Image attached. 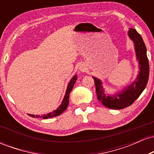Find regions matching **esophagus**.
I'll return each instance as SVG.
<instances>
[{"label": "esophagus", "instance_id": "obj_1", "mask_svg": "<svg viewBox=\"0 0 154 154\" xmlns=\"http://www.w3.org/2000/svg\"><path fill=\"white\" fill-rule=\"evenodd\" d=\"M79 70H81V71H84L85 67L84 66H79Z\"/></svg>", "mask_w": 154, "mask_h": 154}]
</instances>
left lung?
Wrapping results in <instances>:
<instances>
[{"instance_id": "left-lung-1", "label": "left lung", "mask_w": 154, "mask_h": 154, "mask_svg": "<svg viewBox=\"0 0 154 154\" xmlns=\"http://www.w3.org/2000/svg\"><path fill=\"white\" fill-rule=\"evenodd\" d=\"M128 35L133 41L136 58L138 61L140 72L135 80L118 93L106 95L101 81L93 77L98 100L106 107L111 109H122L133 103L146 88L149 77V63L143 40L140 35L132 28L129 29Z\"/></svg>"}]
</instances>
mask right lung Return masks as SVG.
Here are the masks:
<instances>
[{
    "instance_id": "1",
    "label": "right lung",
    "mask_w": 154,
    "mask_h": 154,
    "mask_svg": "<svg viewBox=\"0 0 154 154\" xmlns=\"http://www.w3.org/2000/svg\"><path fill=\"white\" fill-rule=\"evenodd\" d=\"M77 79V75H75L73 77H72L70 82H69L68 86H67L66 91V94L64 95V98L61 102V104L59 106V107L57 108L56 110H54L52 112L48 113L47 114H43V115H33V114H29L28 115L32 116V117H35V118H43V119H48V118H51V117H55L56 116H59L60 114H61L66 109L67 106H68L69 104V94L70 92L72 91V88L74 87V85L76 82Z\"/></svg>"
}]
</instances>
